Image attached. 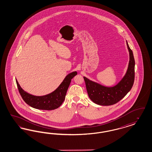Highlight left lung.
Instances as JSON below:
<instances>
[{
	"label": "left lung",
	"instance_id": "obj_1",
	"mask_svg": "<svg viewBox=\"0 0 152 152\" xmlns=\"http://www.w3.org/2000/svg\"><path fill=\"white\" fill-rule=\"evenodd\" d=\"M130 60L126 73L120 81L115 86L107 87L84 77L89 98L96 104H115L124 98L131 90L135 79V59L133 53L126 41Z\"/></svg>",
	"mask_w": 152,
	"mask_h": 152
}]
</instances>
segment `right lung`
<instances>
[{
    "instance_id": "obj_1",
    "label": "right lung",
    "mask_w": 152,
    "mask_h": 152,
    "mask_svg": "<svg viewBox=\"0 0 152 152\" xmlns=\"http://www.w3.org/2000/svg\"><path fill=\"white\" fill-rule=\"evenodd\" d=\"M77 74L76 71L69 73L54 91L43 96H35L27 93L22 89L16 79V83L22 99L27 104L37 110H53L59 107L62 104L71 79Z\"/></svg>"
}]
</instances>
